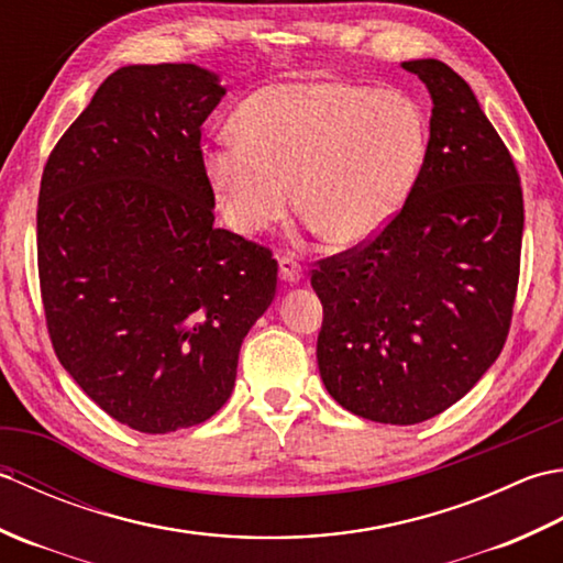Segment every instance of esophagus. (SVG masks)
I'll return each instance as SVG.
<instances>
[{"instance_id": "esophagus-1", "label": "esophagus", "mask_w": 563, "mask_h": 563, "mask_svg": "<svg viewBox=\"0 0 563 563\" xmlns=\"http://www.w3.org/2000/svg\"><path fill=\"white\" fill-rule=\"evenodd\" d=\"M278 266H280V278L283 280L300 283L305 278V268L297 261H292L290 256H280L278 258Z\"/></svg>"}]
</instances>
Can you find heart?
Wrapping results in <instances>:
<instances>
[{
	"mask_svg": "<svg viewBox=\"0 0 563 563\" xmlns=\"http://www.w3.org/2000/svg\"><path fill=\"white\" fill-rule=\"evenodd\" d=\"M206 150V172L239 232L283 220L295 198L312 232L355 246L397 218L423 172L426 115L411 97L341 81L273 84Z\"/></svg>",
	"mask_w": 563,
	"mask_h": 563,
	"instance_id": "obj_1",
	"label": "heart"
}]
</instances>
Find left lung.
Masks as SVG:
<instances>
[{
  "mask_svg": "<svg viewBox=\"0 0 563 563\" xmlns=\"http://www.w3.org/2000/svg\"><path fill=\"white\" fill-rule=\"evenodd\" d=\"M433 99L423 172L373 242L319 261L317 363L343 409L413 426L460 401L510 329L522 188L504 140L457 71L401 63Z\"/></svg>",
  "mask_w": 563,
  "mask_h": 563,
  "instance_id": "8db88e82",
  "label": "left lung"
}]
</instances>
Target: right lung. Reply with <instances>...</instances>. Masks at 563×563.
Masks as SVG:
<instances>
[{"label": "right lung", "mask_w": 563, "mask_h": 563, "mask_svg": "<svg viewBox=\"0 0 563 563\" xmlns=\"http://www.w3.org/2000/svg\"><path fill=\"white\" fill-rule=\"evenodd\" d=\"M224 97L190 63L128 65L47 157L38 275L57 361L140 433L208 421L266 312L278 261L214 227L200 128Z\"/></svg>", "instance_id": "1"}]
</instances>
